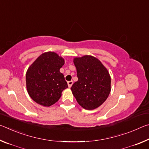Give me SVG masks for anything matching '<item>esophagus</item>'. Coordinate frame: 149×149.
<instances>
[{"label": "esophagus", "mask_w": 149, "mask_h": 149, "mask_svg": "<svg viewBox=\"0 0 149 149\" xmlns=\"http://www.w3.org/2000/svg\"><path fill=\"white\" fill-rule=\"evenodd\" d=\"M72 85H73V81H68V85L69 87H71Z\"/></svg>", "instance_id": "esophagus-1"}]
</instances>
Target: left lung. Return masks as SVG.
Masks as SVG:
<instances>
[{
  "instance_id": "1",
  "label": "left lung",
  "mask_w": 149,
  "mask_h": 149,
  "mask_svg": "<svg viewBox=\"0 0 149 149\" xmlns=\"http://www.w3.org/2000/svg\"><path fill=\"white\" fill-rule=\"evenodd\" d=\"M77 81L72 85L73 95L81 107L94 110L102 104L111 91V78L108 70L99 59L85 55L74 58Z\"/></svg>"
}]
</instances>
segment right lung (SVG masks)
Instances as JSON below:
<instances>
[{
	"label": "right lung",
	"instance_id": "1",
	"mask_svg": "<svg viewBox=\"0 0 149 149\" xmlns=\"http://www.w3.org/2000/svg\"><path fill=\"white\" fill-rule=\"evenodd\" d=\"M64 59L54 52L42 54L29 67L26 72V87L30 97L37 104L50 107L68 87L60 69Z\"/></svg>",
	"mask_w": 149,
	"mask_h": 149
}]
</instances>
